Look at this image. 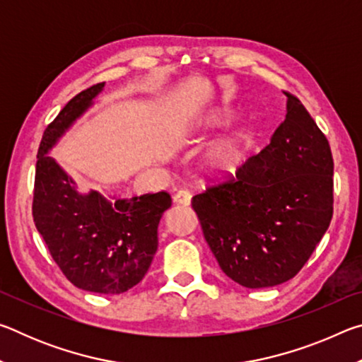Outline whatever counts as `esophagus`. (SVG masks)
<instances>
[{"label":"esophagus","instance_id":"obj_1","mask_svg":"<svg viewBox=\"0 0 362 362\" xmlns=\"http://www.w3.org/2000/svg\"><path fill=\"white\" fill-rule=\"evenodd\" d=\"M174 203L182 204V206H189L192 204V193L188 189H180L174 194Z\"/></svg>","mask_w":362,"mask_h":362}]
</instances>
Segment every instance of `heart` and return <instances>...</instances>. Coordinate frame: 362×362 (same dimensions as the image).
<instances>
[{"label": "heart", "mask_w": 362, "mask_h": 362, "mask_svg": "<svg viewBox=\"0 0 362 362\" xmlns=\"http://www.w3.org/2000/svg\"><path fill=\"white\" fill-rule=\"evenodd\" d=\"M211 121L220 124L223 121L222 115H214ZM243 144L240 139H228L220 142L211 153V164L218 170H228L236 168L243 159Z\"/></svg>", "instance_id": "heart-1"}]
</instances>
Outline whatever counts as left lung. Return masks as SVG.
Masks as SVG:
<instances>
[{
	"instance_id": "8db88e82",
	"label": "left lung",
	"mask_w": 362,
	"mask_h": 362,
	"mask_svg": "<svg viewBox=\"0 0 362 362\" xmlns=\"http://www.w3.org/2000/svg\"><path fill=\"white\" fill-rule=\"evenodd\" d=\"M259 155L228 182L193 196V209L222 272L249 289L292 279L334 212L329 142L297 97Z\"/></svg>"
}]
</instances>
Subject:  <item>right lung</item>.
Returning a JSON list of instances; mask_svg holds the SVG:
<instances>
[{
	"label": "right lung",
	"mask_w": 362,
	"mask_h": 362,
	"mask_svg": "<svg viewBox=\"0 0 362 362\" xmlns=\"http://www.w3.org/2000/svg\"><path fill=\"white\" fill-rule=\"evenodd\" d=\"M105 83L66 103L42 134L36 156L33 220L54 262L71 284L95 293H122L139 284L158 249V225L173 204L169 193L108 199L81 193L49 151L70 129Z\"/></svg>",
	"instance_id": "obj_1"
}]
</instances>
